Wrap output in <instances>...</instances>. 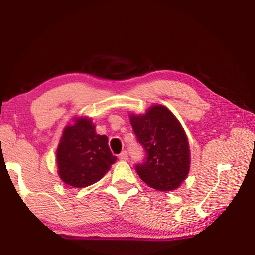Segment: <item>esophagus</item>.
Segmentation results:
<instances>
[{"label": "esophagus", "mask_w": 255, "mask_h": 255, "mask_svg": "<svg viewBox=\"0 0 255 255\" xmlns=\"http://www.w3.org/2000/svg\"><path fill=\"white\" fill-rule=\"evenodd\" d=\"M119 159H121L122 161H127L128 160V153L127 151H123V152L118 155Z\"/></svg>", "instance_id": "esophagus-1"}]
</instances>
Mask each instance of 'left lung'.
Wrapping results in <instances>:
<instances>
[{
	"label": "left lung",
	"instance_id": "1",
	"mask_svg": "<svg viewBox=\"0 0 255 255\" xmlns=\"http://www.w3.org/2000/svg\"><path fill=\"white\" fill-rule=\"evenodd\" d=\"M130 123L145 152L136 164L140 178L156 191L177 188L189 171L188 141L180 122L166 107L155 105L144 115H131Z\"/></svg>",
	"mask_w": 255,
	"mask_h": 255
}]
</instances>
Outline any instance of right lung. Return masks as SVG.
Here are the masks:
<instances>
[{
    "label": "right lung",
    "instance_id": "add662e5",
    "mask_svg": "<svg viewBox=\"0 0 255 255\" xmlns=\"http://www.w3.org/2000/svg\"><path fill=\"white\" fill-rule=\"evenodd\" d=\"M106 136L95 132L91 119L79 118L67 126L57 149L61 180L73 187H86L100 181L117 158L108 147Z\"/></svg>",
    "mask_w": 255,
    "mask_h": 255
}]
</instances>
